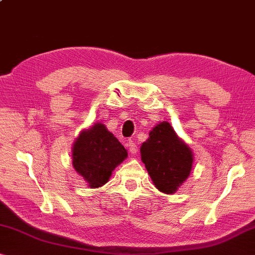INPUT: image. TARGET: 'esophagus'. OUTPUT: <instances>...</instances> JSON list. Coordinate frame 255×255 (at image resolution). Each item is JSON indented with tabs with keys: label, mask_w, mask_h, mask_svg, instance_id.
<instances>
[{
	"label": "esophagus",
	"mask_w": 255,
	"mask_h": 255,
	"mask_svg": "<svg viewBox=\"0 0 255 255\" xmlns=\"http://www.w3.org/2000/svg\"><path fill=\"white\" fill-rule=\"evenodd\" d=\"M128 150H130L131 154H136V152H138V146H136V143L134 142V141L128 140Z\"/></svg>",
	"instance_id": "1"
}]
</instances>
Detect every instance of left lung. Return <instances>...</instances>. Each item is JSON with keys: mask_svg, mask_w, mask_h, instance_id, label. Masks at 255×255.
<instances>
[{"mask_svg": "<svg viewBox=\"0 0 255 255\" xmlns=\"http://www.w3.org/2000/svg\"><path fill=\"white\" fill-rule=\"evenodd\" d=\"M140 151L152 182L162 193H174L190 173L193 154L170 123L162 122L152 128Z\"/></svg>", "mask_w": 255, "mask_h": 255, "instance_id": "left-lung-1", "label": "left lung"}]
</instances>
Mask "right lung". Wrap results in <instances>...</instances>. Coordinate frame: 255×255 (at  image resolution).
<instances>
[{
  "label": "right lung",
  "instance_id": "obj_1",
  "mask_svg": "<svg viewBox=\"0 0 255 255\" xmlns=\"http://www.w3.org/2000/svg\"><path fill=\"white\" fill-rule=\"evenodd\" d=\"M122 143L104 124L98 123L82 132L73 148V166L88 182L89 187L105 185L112 171L127 158Z\"/></svg>",
  "mask_w": 255,
  "mask_h": 255
}]
</instances>
